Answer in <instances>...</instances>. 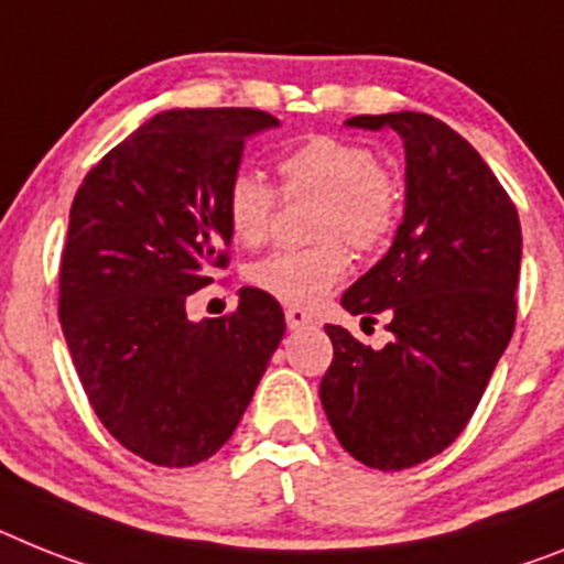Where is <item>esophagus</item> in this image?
Listing matches in <instances>:
<instances>
[{"instance_id": "1", "label": "esophagus", "mask_w": 564, "mask_h": 564, "mask_svg": "<svg viewBox=\"0 0 564 564\" xmlns=\"http://www.w3.org/2000/svg\"><path fill=\"white\" fill-rule=\"evenodd\" d=\"M312 324V315L304 310V306H286V326L290 329H304V326Z\"/></svg>"}]
</instances>
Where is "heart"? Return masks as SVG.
Segmentation results:
<instances>
[{
    "instance_id": "heart-1",
    "label": "heart",
    "mask_w": 564,
    "mask_h": 564,
    "mask_svg": "<svg viewBox=\"0 0 564 564\" xmlns=\"http://www.w3.org/2000/svg\"><path fill=\"white\" fill-rule=\"evenodd\" d=\"M286 194L321 197L312 249H281L249 269V283L283 304L312 306L347 274L344 238L355 249L381 246L399 224L401 186L378 165L370 145L333 134H315L286 151L278 163ZM278 209V194L258 172L231 174L224 194L226 224L235 240L260 246L269 238Z\"/></svg>"
}]
</instances>
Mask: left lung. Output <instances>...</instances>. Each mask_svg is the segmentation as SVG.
Wrapping results in <instances>:
<instances>
[{"label": "left lung", "mask_w": 564, "mask_h": 564, "mask_svg": "<svg viewBox=\"0 0 564 564\" xmlns=\"http://www.w3.org/2000/svg\"><path fill=\"white\" fill-rule=\"evenodd\" d=\"M349 129H392L404 143V217L390 252L340 306L392 340L364 347L326 324L333 364L321 404L340 447L376 470H404L465 430L516 324L522 226L479 151L430 113H361Z\"/></svg>", "instance_id": "left-lung-1"}]
</instances>
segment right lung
<instances>
[{"mask_svg":"<svg viewBox=\"0 0 564 564\" xmlns=\"http://www.w3.org/2000/svg\"><path fill=\"white\" fill-rule=\"evenodd\" d=\"M258 108H172L85 174L59 269V324L108 433L160 467L206 462L231 438L286 333L274 297L243 286L226 318L186 301L226 267L224 194Z\"/></svg>","mask_w":564,"mask_h":564,"instance_id":"add662e5","label":"right lung"}]
</instances>
